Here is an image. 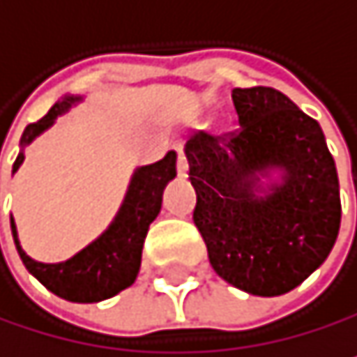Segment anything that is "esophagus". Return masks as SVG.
Returning a JSON list of instances; mask_svg holds the SVG:
<instances>
[{"label":"esophagus","instance_id":"34e87169","mask_svg":"<svg viewBox=\"0 0 357 357\" xmlns=\"http://www.w3.org/2000/svg\"><path fill=\"white\" fill-rule=\"evenodd\" d=\"M176 153H178V157H176V172H178V176H181V178H185V176H187V172H189V162H187L185 151H183L181 146L176 149Z\"/></svg>","mask_w":357,"mask_h":357}]
</instances>
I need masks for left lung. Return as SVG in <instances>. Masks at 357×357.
<instances>
[{
    "instance_id": "8db88e82",
    "label": "left lung",
    "mask_w": 357,
    "mask_h": 357,
    "mask_svg": "<svg viewBox=\"0 0 357 357\" xmlns=\"http://www.w3.org/2000/svg\"><path fill=\"white\" fill-rule=\"evenodd\" d=\"M241 128L195 134L185 155L193 223L215 273L247 294L281 296L326 261L341 227L334 159L319 123L273 86L231 91ZM282 172L264 190L259 176Z\"/></svg>"
}]
</instances>
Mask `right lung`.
I'll list each match as a JSON object with an SVG mask.
<instances>
[{
  "label": "right lung",
  "instance_id": "add662e5",
  "mask_svg": "<svg viewBox=\"0 0 357 357\" xmlns=\"http://www.w3.org/2000/svg\"><path fill=\"white\" fill-rule=\"evenodd\" d=\"M80 96H66L52 106L40 121L29 123L21 136V149L33 142L44 130H48L59 114L80 102ZM23 151L16 157L12 174L23 164ZM176 176V153L170 151L164 159L142 166L134 172L126 200H123L114 221L100 238L78 251L74 257L59 264H42L31 259L16 234L14 219L10 217L12 236L25 268L55 296L70 302H100L130 287L140 271L142 245L149 225L162 211L164 187Z\"/></svg>",
  "mask_w": 357,
  "mask_h": 357
}]
</instances>
